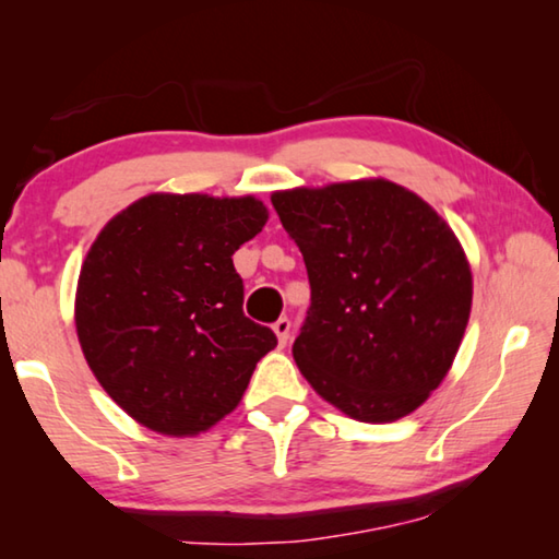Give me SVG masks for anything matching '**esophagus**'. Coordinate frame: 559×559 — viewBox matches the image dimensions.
I'll list each match as a JSON object with an SVG mask.
<instances>
[{
  "instance_id": "1",
  "label": "esophagus",
  "mask_w": 559,
  "mask_h": 559,
  "mask_svg": "<svg viewBox=\"0 0 559 559\" xmlns=\"http://www.w3.org/2000/svg\"><path fill=\"white\" fill-rule=\"evenodd\" d=\"M273 333L278 335V343H281V345H286L288 337H290V320H288L286 316L278 318L276 323H273Z\"/></svg>"
}]
</instances>
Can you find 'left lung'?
<instances>
[{"label": "left lung", "mask_w": 559, "mask_h": 559, "mask_svg": "<svg viewBox=\"0 0 559 559\" xmlns=\"http://www.w3.org/2000/svg\"><path fill=\"white\" fill-rule=\"evenodd\" d=\"M302 253L310 308L293 359L359 421L414 412L447 377L471 313V269L447 222L386 179L271 197Z\"/></svg>", "instance_id": "8db88e82"}]
</instances>
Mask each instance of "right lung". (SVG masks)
I'll use <instances>...</instances> for the list:
<instances>
[{
  "label": "right lung",
  "instance_id": "add662e5",
  "mask_svg": "<svg viewBox=\"0 0 559 559\" xmlns=\"http://www.w3.org/2000/svg\"><path fill=\"white\" fill-rule=\"evenodd\" d=\"M269 219L253 197L150 194L93 241L75 330L96 380L143 427L192 437L236 409L278 345L243 316L234 251Z\"/></svg>",
  "mask_w": 559,
  "mask_h": 559
}]
</instances>
